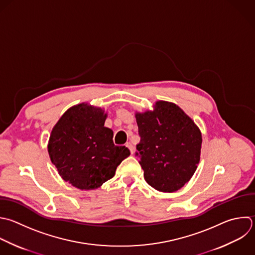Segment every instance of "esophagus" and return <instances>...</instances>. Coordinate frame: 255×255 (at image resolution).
I'll return each instance as SVG.
<instances>
[{
	"mask_svg": "<svg viewBox=\"0 0 255 255\" xmlns=\"http://www.w3.org/2000/svg\"><path fill=\"white\" fill-rule=\"evenodd\" d=\"M127 146H128V149L130 150V153L133 154V152H134V146H133L130 142H127Z\"/></svg>",
	"mask_w": 255,
	"mask_h": 255,
	"instance_id": "1",
	"label": "esophagus"
}]
</instances>
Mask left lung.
<instances>
[{
  "mask_svg": "<svg viewBox=\"0 0 255 255\" xmlns=\"http://www.w3.org/2000/svg\"><path fill=\"white\" fill-rule=\"evenodd\" d=\"M140 141L135 155L145 181L161 192L180 189L200 159L201 132L175 104L158 101L153 111L135 114Z\"/></svg>",
  "mask_w": 255,
  "mask_h": 255,
  "instance_id": "obj_1",
  "label": "left lung"
}]
</instances>
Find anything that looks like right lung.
<instances>
[{"mask_svg":"<svg viewBox=\"0 0 255 255\" xmlns=\"http://www.w3.org/2000/svg\"><path fill=\"white\" fill-rule=\"evenodd\" d=\"M106 119L104 110L83 103L69 109L52 130L51 160L62 178L79 189L100 187L130 154L125 145H115Z\"/></svg>","mask_w":255,"mask_h":255,"instance_id":"obj_1","label":"right lung"}]
</instances>
